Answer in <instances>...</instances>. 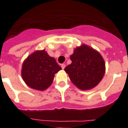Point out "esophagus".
I'll return each instance as SVG.
<instances>
[{
  "instance_id": "1",
  "label": "esophagus",
  "mask_w": 128,
  "mask_h": 128,
  "mask_svg": "<svg viewBox=\"0 0 128 128\" xmlns=\"http://www.w3.org/2000/svg\"><path fill=\"white\" fill-rule=\"evenodd\" d=\"M65 64H62V69H64V68H65Z\"/></svg>"
}]
</instances>
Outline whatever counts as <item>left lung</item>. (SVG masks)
I'll return each mask as SVG.
<instances>
[{"mask_svg":"<svg viewBox=\"0 0 128 128\" xmlns=\"http://www.w3.org/2000/svg\"><path fill=\"white\" fill-rule=\"evenodd\" d=\"M70 58L72 63L65 67V71L79 89H92L102 80L105 72V63L98 52L82 44L74 49Z\"/></svg>","mask_w":128,"mask_h":128,"instance_id":"1","label":"left lung"}]
</instances>
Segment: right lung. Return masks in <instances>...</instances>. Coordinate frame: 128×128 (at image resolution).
<instances>
[{"instance_id": "add662e5", "label": "right lung", "mask_w": 128, "mask_h": 128, "mask_svg": "<svg viewBox=\"0 0 128 128\" xmlns=\"http://www.w3.org/2000/svg\"><path fill=\"white\" fill-rule=\"evenodd\" d=\"M61 69L54 58L43 50L27 57L22 65V76L28 86L43 91L51 85L55 74Z\"/></svg>"}]
</instances>
